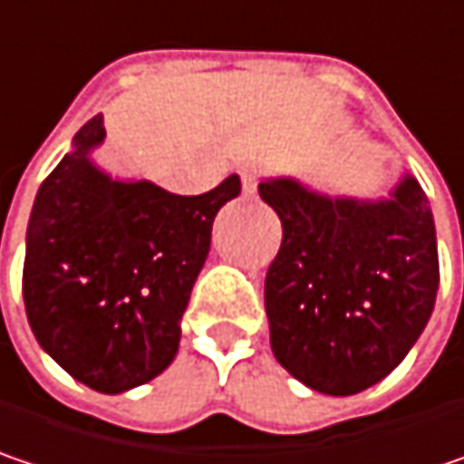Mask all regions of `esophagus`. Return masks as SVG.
<instances>
[{
	"instance_id": "34e87169",
	"label": "esophagus",
	"mask_w": 464,
	"mask_h": 464,
	"mask_svg": "<svg viewBox=\"0 0 464 464\" xmlns=\"http://www.w3.org/2000/svg\"><path fill=\"white\" fill-rule=\"evenodd\" d=\"M240 179H243V195L250 198V195H256V189H258V174H256V169H240Z\"/></svg>"
}]
</instances>
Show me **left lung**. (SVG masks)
<instances>
[{
  "label": "left lung",
  "mask_w": 464,
  "mask_h": 464,
  "mask_svg": "<svg viewBox=\"0 0 464 464\" xmlns=\"http://www.w3.org/2000/svg\"><path fill=\"white\" fill-rule=\"evenodd\" d=\"M258 195L282 221L264 282L275 359L330 396L381 382L436 304L439 248L422 187L404 177L382 200H356L277 177Z\"/></svg>",
  "instance_id": "8db88e82"
}]
</instances>
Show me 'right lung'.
Listing matches in <instances>:
<instances>
[{"label":"right lung","instance_id":"obj_1","mask_svg":"<svg viewBox=\"0 0 464 464\" xmlns=\"http://www.w3.org/2000/svg\"><path fill=\"white\" fill-rule=\"evenodd\" d=\"M102 140V116L86 121L36 192L23 301L39 346L68 375L123 393L174 362L214 218L240 195V177L203 195L123 182L92 160Z\"/></svg>","mask_w":464,"mask_h":464}]
</instances>
